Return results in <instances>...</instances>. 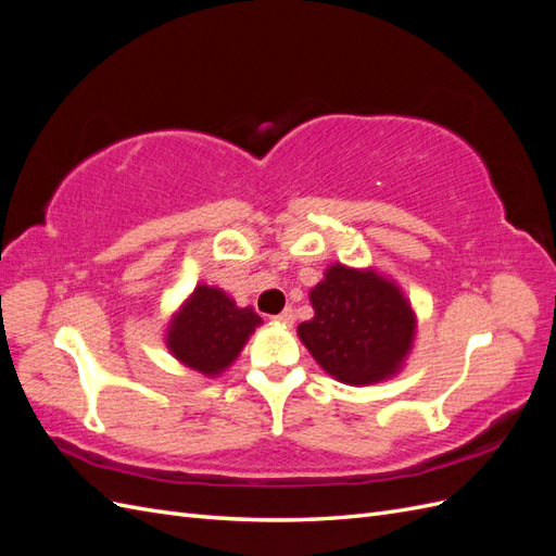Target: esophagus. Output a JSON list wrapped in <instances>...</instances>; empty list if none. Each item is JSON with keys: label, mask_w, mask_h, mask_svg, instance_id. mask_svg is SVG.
<instances>
[{"label": "esophagus", "mask_w": 556, "mask_h": 556, "mask_svg": "<svg viewBox=\"0 0 556 556\" xmlns=\"http://www.w3.org/2000/svg\"><path fill=\"white\" fill-rule=\"evenodd\" d=\"M274 319H278L280 325H285V327H292L294 325V311L292 308H285L280 315H276Z\"/></svg>", "instance_id": "esophagus-1"}]
</instances>
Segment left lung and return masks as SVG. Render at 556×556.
Returning <instances> with one entry per match:
<instances>
[{
	"instance_id": "1",
	"label": "left lung",
	"mask_w": 556,
	"mask_h": 556,
	"mask_svg": "<svg viewBox=\"0 0 556 556\" xmlns=\"http://www.w3.org/2000/svg\"><path fill=\"white\" fill-rule=\"evenodd\" d=\"M315 315L299 339L329 376L374 384L399 374L415 339V313L399 285L374 268L331 264L311 290Z\"/></svg>"
}]
</instances>
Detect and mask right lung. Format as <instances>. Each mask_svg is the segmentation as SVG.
<instances>
[{"label":"right lung","instance_id":"obj_1","mask_svg":"<svg viewBox=\"0 0 556 556\" xmlns=\"http://www.w3.org/2000/svg\"><path fill=\"white\" fill-rule=\"evenodd\" d=\"M262 325V317L223 290L197 285L190 299L172 317L166 348L185 366L204 376L223 374L239 357L248 336Z\"/></svg>","mask_w":556,"mask_h":556}]
</instances>
